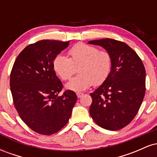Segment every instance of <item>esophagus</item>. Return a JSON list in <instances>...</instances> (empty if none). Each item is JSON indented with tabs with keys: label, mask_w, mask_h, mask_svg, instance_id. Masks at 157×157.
<instances>
[{
	"label": "esophagus",
	"mask_w": 157,
	"mask_h": 157,
	"mask_svg": "<svg viewBox=\"0 0 157 157\" xmlns=\"http://www.w3.org/2000/svg\"><path fill=\"white\" fill-rule=\"evenodd\" d=\"M77 96L78 98H80V97H82L83 96V94L82 93H77Z\"/></svg>",
	"instance_id": "obj_1"
}]
</instances>
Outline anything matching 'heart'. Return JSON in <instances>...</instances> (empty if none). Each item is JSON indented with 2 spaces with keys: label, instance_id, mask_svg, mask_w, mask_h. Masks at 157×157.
<instances>
[{
  "label": "heart",
  "instance_id": "1",
  "mask_svg": "<svg viewBox=\"0 0 157 157\" xmlns=\"http://www.w3.org/2000/svg\"><path fill=\"white\" fill-rule=\"evenodd\" d=\"M70 57L57 55L54 58L53 69L60 79L67 80L76 72L78 75L66 85V89L82 91L93 83H103L109 77L112 68V58L108 52L100 51L97 47L80 43L68 52Z\"/></svg>",
  "mask_w": 157,
  "mask_h": 157
}]
</instances>
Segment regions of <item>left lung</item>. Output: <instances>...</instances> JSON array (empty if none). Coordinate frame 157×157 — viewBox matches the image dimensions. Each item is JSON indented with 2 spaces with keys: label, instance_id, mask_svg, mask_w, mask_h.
I'll return each mask as SVG.
<instances>
[{
  "label": "left lung",
  "instance_id": "obj_1",
  "mask_svg": "<svg viewBox=\"0 0 157 157\" xmlns=\"http://www.w3.org/2000/svg\"><path fill=\"white\" fill-rule=\"evenodd\" d=\"M89 44L103 47L112 58L109 77L90 94V115L102 128L120 130L134 120L142 105L145 93V67L137 54L125 43L105 38Z\"/></svg>",
  "mask_w": 157,
  "mask_h": 157
}]
</instances>
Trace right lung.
<instances>
[{
    "instance_id": "obj_1",
    "label": "right lung",
    "mask_w": 157,
    "mask_h": 157,
    "mask_svg": "<svg viewBox=\"0 0 157 157\" xmlns=\"http://www.w3.org/2000/svg\"><path fill=\"white\" fill-rule=\"evenodd\" d=\"M69 41L43 40L27 46L15 61L10 89L20 117L37 134H55L67 124L77 95L63 89L53 69L54 58Z\"/></svg>"
}]
</instances>
